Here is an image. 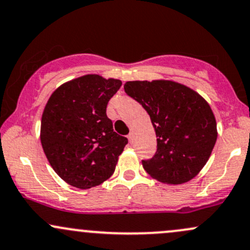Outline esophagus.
<instances>
[{
	"label": "esophagus",
	"mask_w": 250,
	"mask_h": 250,
	"mask_svg": "<svg viewBox=\"0 0 250 250\" xmlns=\"http://www.w3.org/2000/svg\"><path fill=\"white\" fill-rule=\"evenodd\" d=\"M128 140H129V142H130V143L134 142V133H133V131H131V133H129Z\"/></svg>",
	"instance_id": "esophagus-1"
}]
</instances>
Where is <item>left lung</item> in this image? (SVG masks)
<instances>
[{
    "label": "left lung",
    "instance_id": "8db88e82",
    "mask_svg": "<svg viewBox=\"0 0 250 250\" xmlns=\"http://www.w3.org/2000/svg\"><path fill=\"white\" fill-rule=\"evenodd\" d=\"M125 91L147 110L156 133V153L142 160L145 170L170 185L196 176L217 137L215 116L206 100L173 81H129Z\"/></svg>",
    "mask_w": 250,
    "mask_h": 250
}]
</instances>
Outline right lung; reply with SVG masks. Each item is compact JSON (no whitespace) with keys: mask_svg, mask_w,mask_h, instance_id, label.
<instances>
[{"mask_svg":"<svg viewBox=\"0 0 250 250\" xmlns=\"http://www.w3.org/2000/svg\"><path fill=\"white\" fill-rule=\"evenodd\" d=\"M121 85L120 80L85 75L57 88L45 104L43 151L57 175L74 187H95L115 170L128 139L114 131L107 104Z\"/></svg>","mask_w":250,"mask_h":250,"instance_id":"1","label":"right lung"}]
</instances>
